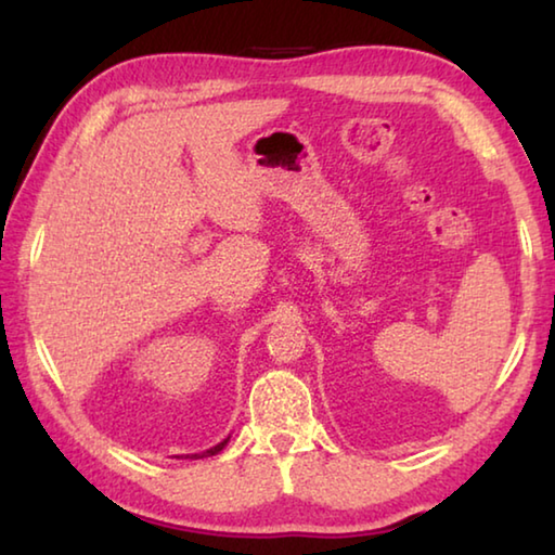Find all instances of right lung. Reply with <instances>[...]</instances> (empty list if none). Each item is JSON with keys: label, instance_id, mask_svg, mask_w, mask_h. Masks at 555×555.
I'll return each instance as SVG.
<instances>
[{"label": "right lung", "instance_id": "obj_1", "mask_svg": "<svg viewBox=\"0 0 555 555\" xmlns=\"http://www.w3.org/2000/svg\"><path fill=\"white\" fill-rule=\"evenodd\" d=\"M224 446H228V438H224L222 440V443H218V446H215V448H210V450H205V453H195V455H191L193 460H198V457H208V455H218L220 453V450L224 448Z\"/></svg>", "mask_w": 555, "mask_h": 555}]
</instances>
